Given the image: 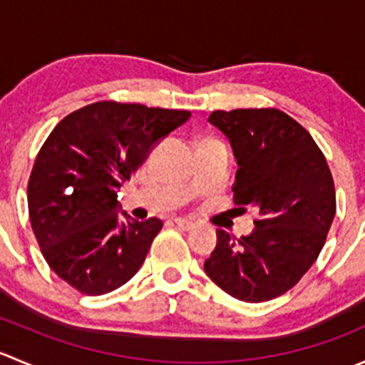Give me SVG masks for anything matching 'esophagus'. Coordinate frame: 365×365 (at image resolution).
Masks as SVG:
<instances>
[{
    "label": "esophagus",
    "instance_id": "obj_1",
    "mask_svg": "<svg viewBox=\"0 0 365 365\" xmlns=\"http://www.w3.org/2000/svg\"><path fill=\"white\" fill-rule=\"evenodd\" d=\"M175 224H176V226H178L182 231H192L194 227H196V224L190 222V220H187V219H182V217H176Z\"/></svg>",
    "mask_w": 365,
    "mask_h": 365
}]
</instances>
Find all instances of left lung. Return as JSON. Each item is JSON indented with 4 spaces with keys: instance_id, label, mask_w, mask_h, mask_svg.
<instances>
[{
    "instance_id": "1",
    "label": "left lung",
    "mask_w": 365,
    "mask_h": 365,
    "mask_svg": "<svg viewBox=\"0 0 365 365\" xmlns=\"http://www.w3.org/2000/svg\"><path fill=\"white\" fill-rule=\"evenodd\" d=\"M233 148L237 205L259 212L254 231L217 230L205 272L227 295L267 302L284 295L311 268L336 215L325 155L307 130L279 109L213 111L208 118Z\"/></svg>"
}]
</instances>
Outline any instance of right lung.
Returning a JSON list of instances; mask_svg holds the SVG:
<instances>
[{"label":"right lung","instance_id":"obj_1","mask_svg":"<svg viewBox=\"0 0 365 365\" xmlns=\"http://www.w3.org/2000/svg\"><path fill=\"white\" fill-rule=\"evenodd\" d=\"M189 111L95 102L54 127L28 183L33 233L51 270L84 295H104L141 268L162 220H135L118 189Z\"/></svg>","mask_w":365,"mask_h":365}]
</instances>
